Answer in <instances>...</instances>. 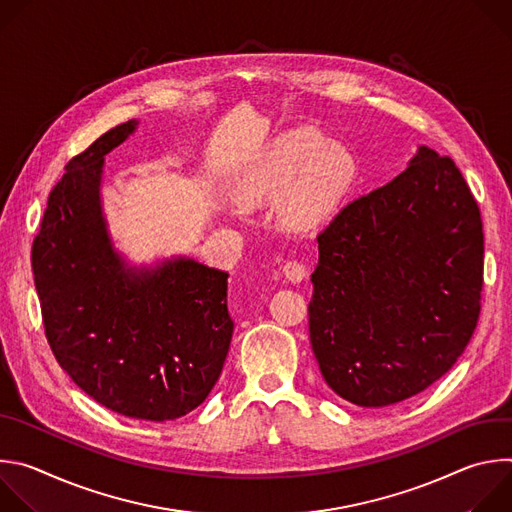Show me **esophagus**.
Listing matches in <instances>:
<instances>
[{
  "mask_svg": "<svg viewBox=\"0 0 512 512\" xmlns=\"http://www.w3.org/2000/svg\"><path fill=\"white\" fill-rule=\"evenodd\" d=\"M283 275H285L289 281L298 283V281H302V279L306 277V267H304V263L298 261V259H289V261L283 263Z\"/></svg>",
  "mask_w": 512,
  "mask_h": 512,
  "instance_id": "1",
  "label": "esophagus"
}]
</instances>
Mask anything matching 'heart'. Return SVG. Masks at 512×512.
Returning a JSON list of instances; mask_svg holds the SVG:
<instances>
[{"mask_svg":"<svg viewBox=\"0 0 512 512\" xmlns=\"http://www.w3.org/2000/svg\"><path fill=\"white\" fill-rule=\"evenodd\" d=\"M358 178V160L342 143L316 129L279 139L237 184V200L255 208L281 197L283 221L310 231L336 214Z\"/></svg>","mask_w":512,"mask_h":512,"instance_id":"heart-1","label":"heart"}]
</instances>
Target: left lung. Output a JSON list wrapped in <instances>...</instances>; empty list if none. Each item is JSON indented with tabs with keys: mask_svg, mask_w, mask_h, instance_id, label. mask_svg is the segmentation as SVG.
Masks as SVG:
<instances>
[{
	"mask_svg": "<svg viewBox=\"0 0 512 512\" xmlns=\"http://www.w3.org/2000/svg\"><path fill=\"white\" fill-rule=\"evenodd\" d=\"M310 342L328 387L358 407L442 379L480 316V208L454 160L419 145L405 172L318 235Z\"/></svg>",
	"mask_w": 512,
	"mask_h": 512,
	"instance_id": "left-lung-1",
	"label": "left lung"
}]
</instances>
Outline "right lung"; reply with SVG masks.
<instances>
[{"instance_id":"1","label":"right lung","mask_w":512,"mask_h":512,"mask_svg":"<svg viewBox=\"0 0 512 512\" xmlns=\"http://www.w3.org/2000/svg\"><path fill=\"white\" fill-rule=\"evenodd\" d=\"M137 127L103 133L66 164L32 245L48 344L89 397L125 417L168 421L216 385L233 338L229 273L174 257L127 267L101 210L105 156Z\"/></svg>"}]
</instances>
